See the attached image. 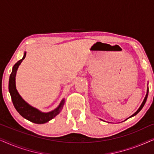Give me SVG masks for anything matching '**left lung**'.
I'll list each match as a JSON object with an SVG mask.
<instances>
[{"mask_svg":"<svg viewBox=\"0 0 154 154\" xmlns=\"http://www.w3.org/2000/svg\"><path fill=\"white\" fill-rule=\"evenodd\" d=\"M148 94H149V88H147V92H146V97H145V98H144V101H143L142 104H141V106H140V108H139V109H138V110H137V111H136V112H135V113H134L133 115H132V116H130V117H132V116H135V115H137V113H138L139 112H140V111L141 110H142V109L143 108V106H144L145 103H146V100H147V97H148Z\"/></svg>","mask_w":154,"mask_h":154,"instance_id":"obj_1","label":"left lung"}]
</instances>
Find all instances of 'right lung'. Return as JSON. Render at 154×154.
Listing matches in <instances>:
<instances>
[{
	"mask_svg": "<svg viewBox=\"0 0 154 154\" xmlns=\"http://www.w3.org/2000/svg\"><path fill=\"white\" fill-rule=\"evenodd\" d=\"M26 53L25 52L24 57L22 60H19L14 65L11 74L10 75L9 79V92L11 96L12 103L14 108L17 111V112L24 117V119L28 120V121L32 122V123L37 124H43L48 122L50 120L53 119L57 115L59 114L62 110L63 105L64 104V100L61 102L60 104L56 109L54 111H50L48 113H43L38 110L37 109L33 108L30 105L27 104L21 96L19 94L17 90L16 89L15 86V76L17 69L21 62L26 57Z\"/></svg>",
	"mask_w": 154,
	"mask_h": 154,
	"instance_id": "right-lung-1",
	"label": "right lung"
}]
</instances>
